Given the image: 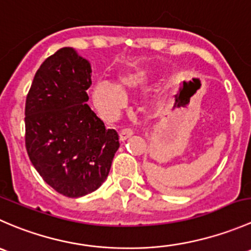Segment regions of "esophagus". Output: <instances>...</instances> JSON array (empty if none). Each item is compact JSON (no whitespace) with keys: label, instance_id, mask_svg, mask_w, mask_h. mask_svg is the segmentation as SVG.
I'll return each mask as SVG.
<instances>
[{"label":"esophagus","instance_id":"obj_1","mask_svg":"<svg viewBox=\"0 0 251 251\" xmlns=\"http://www.w3.org/2000/svg\"><path fill=\"white\" fill-rule=\"evenodd\" d=\"M131 135H133V130H131L130 128H125V129H122V130H121V133H120V139H121V141L126 140V139L130 138Z\"/></svg>","mask_w":251,"mask_h":251}]
</instances>
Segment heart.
I'll return each instance as SVG.
<instances>
[{
	"mask_svg": "<svg viewBox=\"0 0 251 251\" xmlns=\"http://www.w3.org/2000/svg\"><path fill=\"white\" fill-rule=\"evenodd\" d=\"M151 74L152 72L149 68L138 67L121 74L116 86L103 80L94 84L91 96L100 115L107 120L115 118L126 106L125 94H133L144 88L150 80Z\"/></svg>",
	"mask_w": 251,
	"mask_h": 251,
	"instance_id": "1",
	"label": "heart"
}]
</instances>
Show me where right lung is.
<instances>
[{
	"mask_svg": "<svg viewBox=\"0 0 251 251\" xmlns=\"http://www.w3.org/2000/svg\"><path fill=\"white\" fill-rule=\"evenodd\" d=\"M89 62L71 47L47 57L25 101V148L42 179L57 193L80 198L107 178L120 135L89 107Z\"/></svg>",
	"mask_w": 251,
	"mask_h": 251,
	"instance_id": "add662e5",
	"label": "right lung"
}]
</instances>
